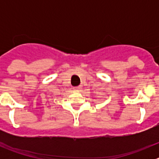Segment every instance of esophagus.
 <instances>
[{"label":"esophagus","mask_w":159,"mask_h":159,"mask_svg":"<svg viewBox=\"0 0 159 159\" xmlns=\"http://www.w3.org/2000/svg\"><path fill=\"white\" fill-rule=\"evenodd\" d=\"M73 90H74L75 92H80L81 90V87H74V88H73Z\"/></svg>","instance_id":"34e87169"}]
</instances>
